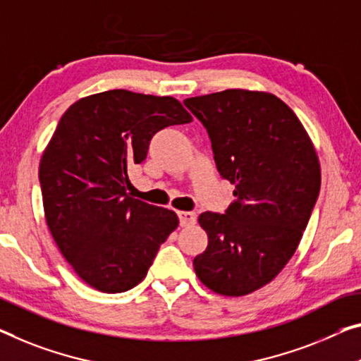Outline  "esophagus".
<instances>
[{"mask_svg":"<svg viewBox=\"0 0 361 361\" xmlns=\"http://www.w3.org/2000/svg\"><path fill=\"white\" fill-rule=\"evenodd\" d=\"M177 216H179V223L182 227L195 224L197 221V214L193 212H177Z\"/></svg>","mask_w":361,"mask_h":361,"instance_id":"esophagus-1","label":"esophagus"}]
</instances>
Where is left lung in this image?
<instances>
[{
    "mask_svg": "<svg viewBox=\"0 0 361 361\" xmlns=\"http://www.w3.org/2000/svg\"><path fill=\"white\" fill-rule=\"evenodd\" d=\"M184 103L207 127L219 174L235 185L226 214H200L208 247L193 269L219 295H247L295 253L319 193L318 154L300 119L273 93L229 88Z\"/></svg>",
    "mask_w": 361,
    "mask_h": 361,
    "instance_id": "left-lung-1",
    "label": "left lung"
}]
</instances>
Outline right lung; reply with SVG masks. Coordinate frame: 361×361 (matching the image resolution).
<instances>
[{"mask_svg": "<svg viewBox=\"0 0 361 361\" xmlns=\"http://www.w3.org/2000/svg\"><path fill=\"white\" fill-rule=\"evenodd\" d=\"M187 123L179 99L123 88L77 99L59 119L38 169L43 209L59 252L93 289L135 287L179 226L174 212L127 193V173L158 130Z\"/></svg>", "mask_w": 361, "mask_h": 361, "instance_id": "obj_1", "label": "right lung"}]
</instances>
